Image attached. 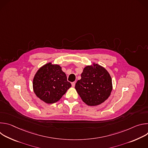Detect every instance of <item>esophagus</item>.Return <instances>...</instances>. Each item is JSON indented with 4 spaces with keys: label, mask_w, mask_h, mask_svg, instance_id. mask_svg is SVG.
<instances>
[{
    "label": "esophagus",
    "mask_w": 148,
    "mask_h": 148,
    "mask_svg": "<svg viewBox=\"0 0 148 148\" xmlns=\"http://www.w3.org/2000/svg\"><path fill=\"white\" fill-rule=\"evenodd\" d=\"M71 85H72V87H74L75 86V82H72V83H71Z\"/></svg>",
    "instance_id": "1"
}]
</instances>
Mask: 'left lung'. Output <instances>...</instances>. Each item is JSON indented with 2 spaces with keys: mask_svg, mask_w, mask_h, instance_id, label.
<instances>
[{
  "mask_svg": "<svg viewBox=\"0 0 148 148\" xmlns=\"http://www.w3.org/2000/svg\"><path fill=\"white\" fill-rule=\"evenodd\" d=\"M75 88L82 101L97 106L106 101L112 90V78L103 67L93 62L84 67Z\"/></svg>",
  "mask_w": 148,
  "mask_h": 148,
  "instance_id": "1",
  "label": "left lung"
}]
</instances>
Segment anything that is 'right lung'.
<instances>
[{
  "instance_id": "1",
  "label": "right lung",
  "mask_w": 148,
  "mask_h": 148,
  "mask_svg": "<svg viewBox=\"0 0 148 148\" xmlns=\"http://www.w3.org/2000/svg\"><path fill=\"white\" fill-rule=\"evenodd\" d=\"M71 86L61 67L51 62L41 66L36 73L33 80L34 94L46 103H53L59 101Z\"/></svg>"
}]
</instances>
